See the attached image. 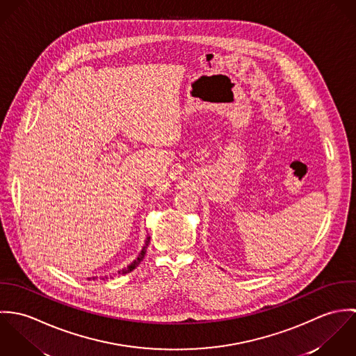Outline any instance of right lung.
Instances as JSON below:
<instances>
[{"instance_id":"add662e5","label":"right lung","mask_w":356,"mask_h":356,"mask_svg":"<svg viewBox=\"0 0 356 356\" xmlns=\"http://www.w3.org/2000/svg\"><path fill=\"white\" fill-rule=\"evenodd\" d=\"M149 241H151V237L148 236L147 240H145V244H144V247H143V250H141V252L137 256V259L133 260V263H130L127 267H124V268H122L120 271H118V274H122V275H123V274H127V273L133 271V270L141 263V260L144 259V256L147 254V248H148V245H149ZM105 278H108V277H105ZM93 280H95V277H93ZM102 280H104V278H102Z\"/></svg>"}]
</instances>
